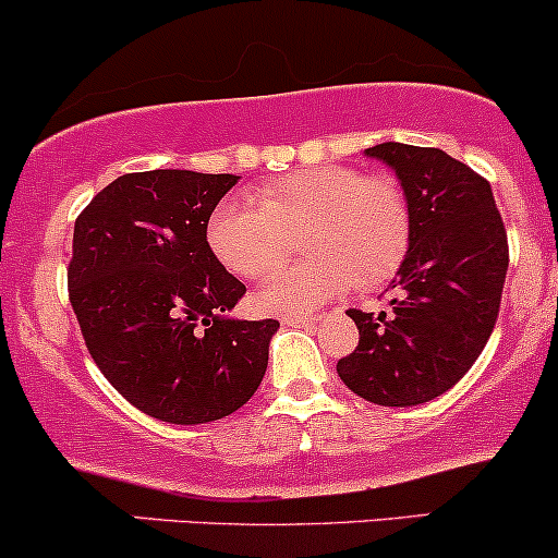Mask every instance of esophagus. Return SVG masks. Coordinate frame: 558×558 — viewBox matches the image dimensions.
I'll return each instance as SVG.
<instances>
[{
	"mask_svg": "<svg viewBox=\"0 0 558 558\" xmlns=\"http://www.w3.org/2000/svg\"><path fill=\"white\" fill-rule=\"evenodd\" d=\"M281 322H284L287 327H308V324H316L318 318L316 316H292L290 313V316H284Z\"/></svg>",
	"mask_w": 558,
	"mask_h": 558,
	"instance_id": "34e87169",
	"label": "esophagus"
}]
</instances>
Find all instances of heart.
<instances>
[{
    "instance_id": "obj_1",
    "label": "heart",
    "mask_w": 558,
    "mask_h": 558,
    "mask_svg": "<svg viewBox=\"0 0 558 558\" xmlns=\"http://www.w3.org/2000/svg\"><path fill=\"white\" fill-rule=\"evenodd\" d=\"M303 231L298 266L263 290L268 311H311L345 292L385 284L411 245L405 192L387 173L350 166H313L266 181L250 199H227L208 218V245L240 277L263 281L290 258Z\"/></svg>"
}]
</instances>
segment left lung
<instances>
[{
	"instance_id": "1",
	"label": "left lung",
	"mask_w": 558,
	"mask_h": 558,
	"mask_svg": "<svg viewBox=\"0 0 558 558\" xmlns=\"http://www.w3.org/2000/svg\"><path fill=\"white\" fill-rule=\"evenodd\" d=\"M396 171L411 208V245L392 313L350 308L359 345L337 361L355 396L418 405L450 390L496 327L509 240L490 181L437 147L385 142L366 149Z\"/></svg>"
}]
</instances>
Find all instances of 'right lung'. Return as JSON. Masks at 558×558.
<instances>
[{"instance_id":"add662e5","label":"right lung","mask_w":558,"mask_h":558,"mask_svg":"<svg viewBox=\"0 0 558 558\" xmlns=\"http://www.w3.org/2000/svg\"><path fill=\"white\" fill-rule=\"evenodd\" d=\"M240 177L142 171L78 213L68 298L105 379L147 416L205 424L253 398L279 322L223 313L245 295L205 240Z\"/></svg>"}]
</instances>
